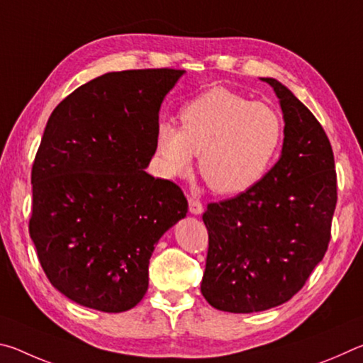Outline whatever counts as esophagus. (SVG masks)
Masks as SVG:
<instances>
[{
	"label": "esophagus",
	"mask_w": 363,
	"mask_h": 363,
	"mask_svg": "<svg viewBox=\"0 0 363 363\" xmlns=\"http://www.w3.org/2000/svg\"><path fill=\"white\" fill-rule=\"evenodd\" d=\"M189 210L192 214H201L203 213V205H201V201L199 199H195V196H189Z\"/></svg>",
	"instance_id": "1"
}]
</instances>
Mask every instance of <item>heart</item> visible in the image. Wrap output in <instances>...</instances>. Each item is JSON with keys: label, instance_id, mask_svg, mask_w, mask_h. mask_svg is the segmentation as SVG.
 <instances>
[{"label": "heart", "instance_id": "heart-1", "mask_svg": "<svg viewBox=\"0 0 363 363\" xmlns=\"http://www.w3.org/2000/svg\"><path fill=\"white\" fill-rule=\"evenodd\" d=\"M182 126L162 121L155 152L169 176L186 174L200 155V174L223 195L245 192L272 164L284 138L277 110L225 88H213L181 110Z\"/></svg>", "mask_w": 363, "mask_h": 363}]
</instances>
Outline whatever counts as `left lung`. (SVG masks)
Masks as SVG:
<instances>
[{"instance_id":"1","label":"left lung","mask_w":363,"mask_h":363,"mask_svg":"<svg viewBox=\"0 0 363 363\" xmlns=\"http://www.w3.org/2000/svg\"><path fill=\"white\" fill-rule=\"evenodd\" d=\"M272 86L284 112L279 162L253 187L210 203L201 294L233 314L270 309L291 299L323 259L336 208V171L320 123L286 86Z\"/></svg>"}]
</instances>
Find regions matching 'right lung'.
I'll list each match as a JSON object with an SVG mask.
<instances>
[{"label": "right lung", "instance_id": "add662e5", "mask_svg": "<svg viewBox=\"0 0 363 363\" xmlns=\"http://www.w3.org/2000/svg\"><path fill=\"white\" fill-rule=\"evenodd\" d=\"M182 75L106 73L49 116L32 168L28 230L46 277L77 304L102 312L136 306L160 237L186 218L181 187L145 173L160 107Z\"/></svg>", "mask_w": 363, "mask_h": 363}]
</instances>
